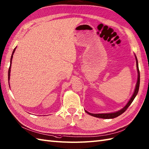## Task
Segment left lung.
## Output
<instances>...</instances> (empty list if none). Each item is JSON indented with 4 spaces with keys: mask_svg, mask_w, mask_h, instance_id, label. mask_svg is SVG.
Instances as JSON below:
<instances>
[{
    "mask_svg": "<svg viewBox=\"0 0 149 149\" xmlns=\"http://www.w3.org/2000/svg\"><path fill=\"white\" fill-rule=\"evenodd\" d=\"M134 56H135V59H136V69H137V73H138V77H137V82L136 84V86L135 88H134V93L133 95L131 96V98L130 99V100L128 101V102L127 103V104L124 106L123 109H121L120 110H118L117 112H110V113H92L88 112L87 110H85V112L86 113H88V114H89L90 116H92L93 117H98V118H102V119H113L115 118V117H118L119 116L121 115L123 113H124V112L126 111V110L128 108L129 106L131 104V103L133 102V101L134 100V98L136 97V96L138 94V90H139V86H140V72H139V68H138V60H137V58L136 54H134Z\"/></svg>",
    "mask_w": 149,
    "mask_h": 149,
    "instance_id": "8db88e82",
    "label": "left lung"
}]
</instances>
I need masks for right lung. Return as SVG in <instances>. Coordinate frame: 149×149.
<instances>
[{
  "label": "right lung",
  "mask_w": 149,
  "mask_h": 149,
  "mask_svg": "<svg viewBox=\"0 0 149 149\" xmlns=\"http://www.w3.org/2000/svg\"><path fill=\"white\" fill-rule=\"evenodd\" d=\"M17 47V46H16ZM16 47L14 49L13 51V53L11 55V61H10V67L9 68V70H8V81H9V79H10V73H11V63H12V60H13V54L15 53V52L16 51Z\"/></svg>",
  "instance_id": "right-lung-1"
}]
</instances>
